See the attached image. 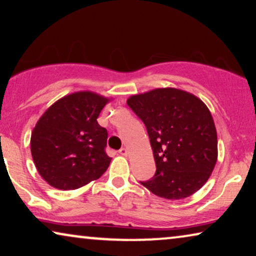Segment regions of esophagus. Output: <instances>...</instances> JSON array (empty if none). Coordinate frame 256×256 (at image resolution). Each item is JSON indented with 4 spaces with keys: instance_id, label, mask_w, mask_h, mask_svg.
Segmentation results:
<instances>
[{
    "instance_id": "34e87169",
    "label": "esophagus",
    "mask_w": 256,
    "mask_h": 256,
    "mask_svg": "<svg viewBox=\"0 0 256 256\" xmlns=\"http://www.w3.org/2000/svg\"><path fill=\"white\" fill-rule=\"evenodd\" d=\"M118 154H120V155H124V156H126L128 154V150L126 149V148H121L120 150H118Z\"/></svg>"
}]
</instances>
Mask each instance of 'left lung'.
<instances>
[{"mask_svg":"<svg viewBox=\"0 0 256 256\" xmlns=\"http://www.w3.org/2000/svg\"><path fill=\"white\" fill-rule=\"evenodd\" d=\"M127 104L146 126L156 163L155 174L141 184L172 200L197 192L218 157L216 126L206 104L177 88L132 96Z\"/></svg>","mask_w":256,"mask_h":256,"instance_id":"obj_1","label":"left lung"}]
</instances>
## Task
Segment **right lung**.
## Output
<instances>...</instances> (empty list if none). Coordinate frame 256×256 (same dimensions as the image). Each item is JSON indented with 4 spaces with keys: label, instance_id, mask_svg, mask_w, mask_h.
<instances>
[{
    "label": "right lung",
    "instance_id": "obj_1",
    "mask_svg": "<svg viewBox=\"0 0 256 256\" xmlns=\"http://www.w3.org/2000/svg\"><path fill=\"white\" fill-rule=\"evenodd\" d=\"M108 99L76 92L54 102L31 134V155L51 186L74 190L100 178L110 163L108 132L96 118Z\"/></svg>",
    "mask_w": 256,
    "mask_h": 256
}]
</instances>
